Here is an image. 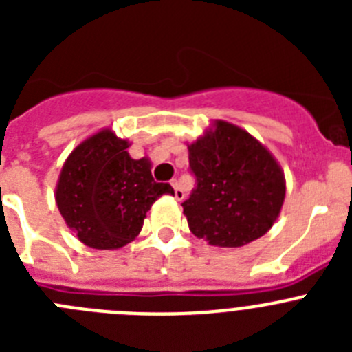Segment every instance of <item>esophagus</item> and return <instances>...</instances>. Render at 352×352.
Instances as JSON below:
<instances>
[{
  "instance_id": "obj_1",
  "label": "esophagus",
  "mask_w": 352,
  "mask_h": 352,
  "mask_svg": "<svg viewBox=\"0 0 352 352\" xmlns=\"http://www.w3.org/2000/svg\"><path fill=\"white\" fill-rule=\"evenodd\" d=\"M170 185H173V188H174V197H176V201H183V199H185V192L182 190V186H179L178 179H173V182H170Z\"/></svg>"
}]
</instances>
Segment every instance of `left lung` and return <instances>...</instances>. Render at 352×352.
I'll list each match as a JSON object with an SVG mask.
<instances>
[{
  "label": "left lung",
  "instance_id": "1",
  "mask_svg": "<svg viewBox=\"0 0 352 352\" xmlns=\"http://www.w3.org/2000/svg\"><path fill=\"white\" fill-rule=\"evenodd\" d=\"M197 186L183 203L192 234L236 248L272 229L285 199V178L270 149L247 130L217 120L188 144Z\"/></svg>",
  "mask_w": 352,
  "mask_h": 352
}]
</instances>
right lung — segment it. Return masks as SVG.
Wrapping results in <instances>:
<instances>
[{
    "instance_id": "obj_1",
    "label": "right lung",
    "mask_w": 352,
    "mask_h": 352,
    "mask_svg": "<svg viewBox=\"0 0 352 352\" xmlns=\"http://www.w3.org/2000/svg\"><path fill=\"white\" fill-rule=\"evenodd\" d=\"M130 142L104 129L84 139L61 167L56 204L84 245L116 250L141 232L146 213L169 183H157L148 158H132Z\"/></svg>"
}]
</instances>
